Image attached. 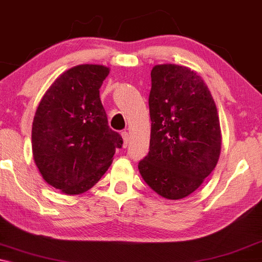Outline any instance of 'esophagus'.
Here are the masks:
<instances>
[{"mask_svg": "<svg viewBox=\"0 0 262 262\" xmlns=\"http://www.w3.org/2000/svg\"><path fill=\"white\" fill-rule=\"evenodd\" d=\"M121 137H123V139H124L123 146H124V148H126L127 144H128V141H130V137H128V134H127V132H123V134H121Z\"/></svg>", "mask_w": 262, "mask_h": 262, "instance_id": "1", "label": "esophagus"}]
</instances>
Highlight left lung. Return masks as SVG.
Instances as JSON below:
<instances>
[{
    "mask_svg": "<svg viewBox=\"0 0 262 262\" xmlns=\"http://www.w3.org/2000/svg\"><path fill=\"white\" fill-rule=\"evenodd\" d=\"M149 152L139 161L142 178L169 200L195 191L214 169L221 126L212 95L195 71L177 64L151 70Z\"/></svg>",
    "mask_w": 262,
    "mask_h": 262,
    "instance_id": "left-lung-1",
    "label": "left lung"
}]
</instances>
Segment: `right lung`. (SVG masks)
<instances>
[{
  "instance_id": "right-lung-1",
  "label": "right lung",
  "mask_w": 262,
  "mask_h": 262,
  "mask_svg": "<svg viewBox=\"0 0 262 262\" xmlns=\"http://www.w3.org/2000/svg\"><path fill=\"white\" fill-rule=\"evenodd\" d=\"M110 69L82 64L63 73L39 103L32 125L33 159L42 179L66 194L92 188L123 138L108 126L100 87Z\"/></svg>"
}]
</instances>
